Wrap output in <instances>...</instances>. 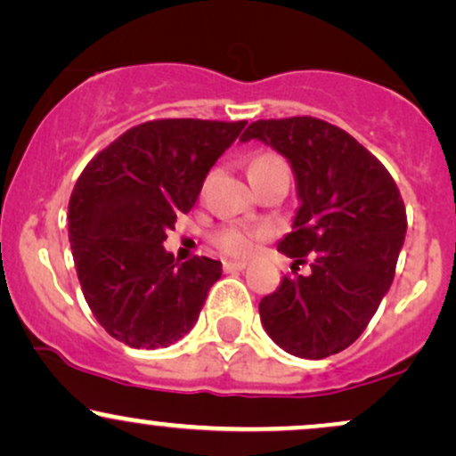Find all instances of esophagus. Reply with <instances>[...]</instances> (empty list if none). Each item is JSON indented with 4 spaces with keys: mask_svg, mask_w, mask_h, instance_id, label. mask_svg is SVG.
<instances>
[{
    "mask_svg": "<svg viewBox=\"0 0 456 456\" xmlns=\"http://www.w3.org/2000/svg\"><path fill=\"white\" fill-rule=\"evenodd\" d=\"M246 265H248L246 261H224L223 263L224 272H242V270H246Z\"/></svg>",
    "mask_w": 456,
    "mask_h": 456,
    "instance_id": "esophagus-1",
    "label": "esophagus"
}]
</instances>
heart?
<instances>
[{"mask_svg":"<svg viewBox=\"0 0 456 456\" xmlns=\"http://www.w3.org/2000/svg\"><path fill=\"white\" fill-rule=\"evenodd\" d=\"M267 167H287L282 163V159L273 155H261L255 159L250 172H256V169H267ZM216 242L221 248L227 252H233V255H242V252H248L250 248V235L240 232V229H223L221 233L216 235Z\"/></svg>","mask_w":456,"mask_h":456,"instance_id":"b5f03b06","label":"heart"}]
</instances>
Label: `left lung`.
Listing matches in <instances>:
<instances>
[{"label": "left lung", "instance_id": "obj_1", "mask_svg": "<svg viewBox=\"0 0 456 456\" xmlns=\"http://www.w3.org/2000/svg\"><path fill=\"white\" fill-rule=\"evenodd\" d=\"M259 140L289 161L299 208L278 250L308 276H284L261 299L267 336L299 359L348 348L391 289L405 206L378 159L346 131L312 117L256 120L240 142Z\"/></svg>", "mask_w": 456, "mask_h": 456}]
</instances>
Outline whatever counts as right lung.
Here are the masks:
<instances>
[{
  "label": "right lung",
  "mask_w": 456,
  "mask_h": 456,
  "mask_svg": "<svg viewBox=\"0 0 456 456\" xmlns=\"http://www.w3.org/2000/svg\"><path fill=\"white\" fill-rule=\"evenodd\" d=\"M244 127L246 120H148L80 174L68 208L71 255L93 316L118 342L167 348L193 329L223 263L174 261L163 242Z\"/></svg>",
  "instance_id": "add662e5"
}]
</instances>
